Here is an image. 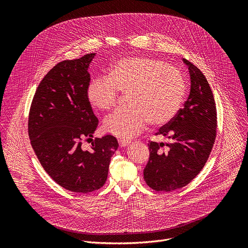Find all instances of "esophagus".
I'll use <instances>...</instances> for the list:
<instances>
[{
    "instance_id": "34e87169",
    "label": "esophagus",
    "mask_w": 248,
    "mask_h": 248,
    "mask_svg": "<svg viewBox=\"0 0 248 248\" xmlns=\"http://www.w3.org/2000/svg\"><path fill=\"white\" fill-rule=\"evenodd\" d=\"M129 143H130V142H129V141H127V140H124V139L119 140V144H120L121 147H125V146H127Z\"/></svg>"
}]
</instances>
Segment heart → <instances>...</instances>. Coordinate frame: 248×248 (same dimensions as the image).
<instances>
[{
  "mask_svg": "<svg viewBox=\"0 0 248 248\" xmlns=\"http://www.w3.org/2000/svg\"><path fill=\"white\" fill-rule=\"evenodd\" d=\"M186 90L181 70L166 62L149 57L118 60L107 77L91 80L86 97L93 108L105 112L113 109L120 92H127V107L117 111L103 123L104 131L128 139L150 123L160 126L178 114Z\"/></svg>",
  "mask_w": 248,
  "mask_h": 248,
  "instance_id": "b5f03b06",
  "label": "heart"
}]
</instances>
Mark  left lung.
Returning a JSON list of instances; mask_svg holds the SVG:
<instances>
[{"label": "left lung", "mask_w": 248, "mask_h": 248, "mask_svg": "<svg viewBox=\"0 0 248 248\" xmlns=\"http://www.w3.org/2000/svg\"><path fill=\"white\" fill-rule=\"evenodd\" d=\"M190 92L184 108L156 134L168 142L150 141L144 181L157 191H172L188 185L201 171L213 148L217 109L213 92L201 70L187 60Z\"/></svg>", "instance_id": "left-lung-1"}]
</instances>
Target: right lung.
<instances>
[{
    "label": "right lung",
    "mask_w": 248,
    "mask_h": 248,
    "mask_svg": "<svg viewBox=\"0 0 248 248\" xmlns=\"http://www.w3.org/2000/svg\"><path fill=\"white\" fill-rule=\"evenodd\" d=\"M95 53L56 64L44 77L33 97L28 135L40 164L63 188L89 193L107 181L109 165L119 147L113 135L95 138L98 119L86 97L88 67Z\"/></svg>",
    "instance_id": "right-lung-1"
}]
</instances>
